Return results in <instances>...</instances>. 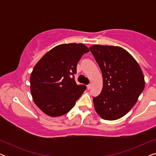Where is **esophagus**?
<instances>
[{"label":"esophagus","mask_w":156,"mask_h":156,"mask_svg":"<svg viewBox=\"0 0 156 156\" xmlns=\"http://www.w3.org/2000/svg\"><path fill=\"white\" fill-rule=\"evenodd\" d=\"M91 84H88L87 86V89H88V90H89V89H91Z\"/></svg>","instance_id":"34e87169"}]
</instances>
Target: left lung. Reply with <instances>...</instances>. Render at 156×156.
I'll return each mask as SVG.
<instances>
[{"label":"left lung","mask_w":156,"mask_h":156,"mask_svg":"<svg viewBox=\"0 0 156 156\" xmlns=\"http://www.w3.org/2000/svg\"><path fill=\"white\" fill-rule=\"evenodd\" d=\"M101 69V92L93 97L96 112L105 120H116L131 109L144 89L142 70L136 59L118 46L89 48Z\"/></svg>","instance_id":"1"}]
</instances>
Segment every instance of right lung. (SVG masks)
Instances as JSON below:
<instances>
[{"label": "right lung", "instance_id": "obj_1", "mask_svg": "<svg viewBox=\"0 0 156 156\" xmlns=\"http://www.w3.org/2000/svg\"><path fill=\"white\" fill-rule=\"evenodd\" d=\"M89 52L84 44L55 47L36 64L30 75L33 101L50 116H60L74 107L86 86L76 84L74 74L81 57Z\"/></svg>", "mask_w": 156, "mask_h": 156}]
</instances>
